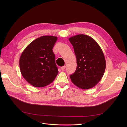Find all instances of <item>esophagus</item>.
Masks as SVG:
<instances>
[{"instance_id": "obj_1", "label": "esophagus", "mask_w": 127, "mask_h": 127, "mask_svg": "<svg viewBox=\"0 0 127 127\" xmlns=\"http://www.w3.org/2000/svg\"><path fill=\"white\" fill-rule=\"evenodd\" d=\"M65 68H66V66H63V67H61V70H62V71L64 70V69H65Z\"/></svg>"}]
</instances>
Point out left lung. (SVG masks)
I'll return each mask as SVG.
<instances>
[{
    "label": "left lung",
    "instance_id": "left-lung-1",
    "mask_svg": "<svg viewBox=\"0 0 127 127\" xmlns=\"http://www.w3.org/2000/svg\"><path fill=\"white\" fill-rule=\"evenodd\" d=\"M77 59V68L70 75L72 83L83 90L94 87L105 72L106 61L101 47L93 38L84 34L70 37Z\"/></svg>",
    "mask_w": 127,
    "mask_h": 127
}]
</instances>
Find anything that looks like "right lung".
<instances>
[{"instance_id": "obj_1", "label": "right lung", "mask_w": 127, "mask_h": 127, "mask_svg": "<svg viewBox=\"0 0 127 127\" xmlns=\"http://www.w3.org/2000/svg\"><path fill=\"white\" fill-rule=\"evenodd\" d=\"M57 40L55 36H42L33 41L23 51L20 59V70L24 79L32 86H47L58 74L52 51Z\"/></svg>"}]
</instances>
